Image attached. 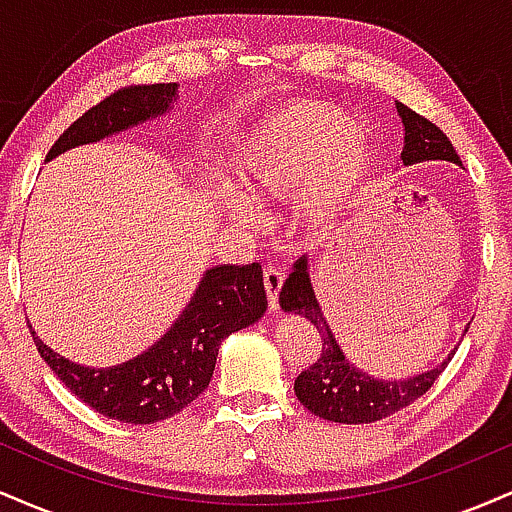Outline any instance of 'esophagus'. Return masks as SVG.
<instances>
[{"label": "esophagus", "mask_w": 512, "mask_h": 512, "mask_svg": "<svg viewBox=\"0 0 512 512\" xmlns=\"http://www.w3.org/2000/svg\"><path fill=\"white\" fill-rule=\"evenodd\" d=\"M262 276H264V289H267L269 308L276 310L279 308V289L281 284H284V269L276 267V264H267Z\"/></svg>", "instance_id": "obj_1"}]
</instances>
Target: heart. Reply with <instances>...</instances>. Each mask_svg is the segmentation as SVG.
I'll return each instance as SVG.
<instances>
[{
  "mask_svg": "<svg viewBox=\"0 0 512 512\" xmlns=\"http://www.w3.org/2000/svg\"><path fill=\"white\" fill-rule=\"evenodd\" d=\"M236 190L219 185L214 207L238 226L262 221L260 211L298 197L308 231L327 228L361 195L370 149L351 117L320 103H291L262 120L233 154Z\"/></svg>",
  "mask_w": 512,
  "mask_h": 512,
  "instance_id": "b5f03b06",
  "label": "heart"
}]
</instances>
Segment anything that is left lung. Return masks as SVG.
<instances>
[{
	"instance_id": "obj_1",
	"label": "left lung",
	"mask_w": 512,
	"mask_h": 512,
	"mask_svg": "<svg viewBox=\"0 0 512 512\" xmlns=\"http://www.w3.org/2000/svg\"><path fill=\"white\" fill-rule=\"evenodd\" d=\"M397 113L404 125V166H414V163L424 161H450L462 166L450 139L431 120L414 113L404 103H397ZM279 305L284 313L308 317L320 332V356H317L313 366L298 375L293 390H296V397L301 399V404L310 414L334 421V424H373V421H380L399 409L409 407L414 399L431 390V385L436 383L452 356L448 354L440 366L426 370V373L402 380L373 378L366 370H358L344 356L342 346L337 344L325 315H322L313 284H310L308 257H301L293 264V272L281 286Z\"/></svg>"
}]
</instances>
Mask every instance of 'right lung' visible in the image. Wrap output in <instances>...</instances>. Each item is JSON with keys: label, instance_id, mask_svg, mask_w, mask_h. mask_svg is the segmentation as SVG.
Returning a JSON list of instances; mask_svg holds the SVG:
<instances>
[{"label": "right lung", "instance_id": "right-lung-1", "mask_svg": "<svg viewBox=\"0 0 512 512\" xmlns=\"http://www.w3.org/2000/svg\"><path fill=\"white\" fill-rule=\"evenodd\" d=\"M175 98L178 84L120 88L64 129L45 161L161 117ZM264 310L267 293L260 262L216 264L204 272L195 296L170 330L144 354L120 366H79L40 342L33 330L31 334L43 361L81 402L122 424H156L180 414L207 390L221 339L260 320Z\"/></svg>", "mask_w": 512, "mask_h": 512}]
</instances>
